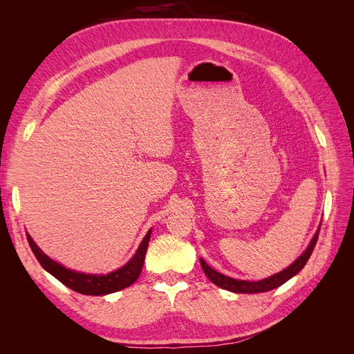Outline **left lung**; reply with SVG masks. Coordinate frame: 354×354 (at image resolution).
Returning <instances> with one entry per match:
<instances>
[{
  "instance_id": "8db88e82",
  "label": "left lung",
  "mask_w": 354,
  "mask_h": 354,
  "mask_svg": "<svg viewBox=\"0 0 354 354\" xmlns=\"http://www.w3.org/2000/svg\"><path fill=\"white\" fill-rule=\"evenodd\" d=\"M319 230H320V226H319L317 232L315 233L313 239L310 241L307 250L301 255H299L298 259L291 266H288L285 270L276 273V274H273L270 277H266V279L259 281V282L238 281V279H233V277H229L226 274H221L220 272L211 269V267L205 261H203L202 259H201V266H202L203 272H205V274L208 276V279L212 283H216L217 286H220L223 289H227V291L236 292V294H257V292L272 291V289L281 286L286 281L291 279L292 276H295L306 266V263L308 261L310 255H312L315 246H316V242H317V238H319Z\"/></svg>"
}]
</instances>
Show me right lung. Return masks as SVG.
Instances as JSON below:
<instances>
[{"mask_svg":"<svg viewBox=\"0 0 354 354\" xmlns=\"http://www.w3.org/2000/svg\"><path fill=\"white\" fill-rule=\"evenodd\" d=\"M151 233L152 230H149L146 233L145 239L142 241L140 246H138V250L136 251V254L133 255V259L130 261H128L125 266H122L121 269H118L108 274H87V273H80V272L66 269L65 266L51 260L50 257H47L44 252H42L28 233H26V238L32 252L35 254L37 260L42 266V269L55 276L56 279L60 281L63 285L84 295H106V294L121 291V289L133 285L137 281V277L140 276L143 269Z\"/></svg>","mask_w":354,"mask_h":354,"instance_id":"obj_1","label":"right lung"}]
</instances>
